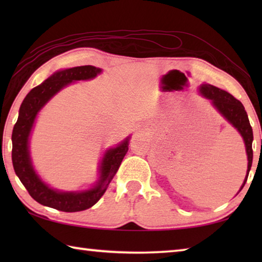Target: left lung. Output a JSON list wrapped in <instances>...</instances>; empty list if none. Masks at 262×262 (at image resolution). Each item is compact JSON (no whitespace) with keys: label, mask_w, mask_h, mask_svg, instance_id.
Instances as JSON below:
<instances>
[{"label":"left lung","mask_w":262,"mask_h":262,"mask_svg":"<svg viewBox=\"0 0 262 262\" xmlns=\"http://www.w3.org/2000/svg\"><path fill=\"white\" fill-rule=\"evenodd\" d=\"M199 92L211 101V105L219 111V113L227 120L230 125L236 128L239 134L242 135L244 143H245L246 155H247V171L245 179L242 185L239 192L243 189L244 185L246 184L248 173H250L252 161H253V150H252V142H253V130L248 121V117L243 104L238 99L234 98L229 92L216 88L211 84L203 83L199 88ZM238 192V193H239ZM237 193V194H238Z\"/></svg>","instance_id":"obj_1"}]
</instances>
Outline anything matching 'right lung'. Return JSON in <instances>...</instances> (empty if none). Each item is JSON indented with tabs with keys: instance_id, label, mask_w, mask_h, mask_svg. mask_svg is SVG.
<instances>
[{
	"instance_id": "right-lung-1",
	"label": "right lung",
	"mask_w": 262,
	"mask_h": 262,
	"mask_svg": "<svg viewBox=\"0 0 262 262\" xmlns=\"http://www.w3.org/2000/svg\"><path fill=\"white\" fill-rule=\"evenodd\" d=\"M100 68L81 66L61 69L53 73L46 81L31 90L19 107L18 119L12 130V165L24 187L35 201L54 209L75 212L89 209L103 196L117 173L123 157L128 151L130 135L104 152L98 167V180L89 189H54L43 181L34 170L30 155V136L35 119L41 108L62 89L77 81H88L101 74Z\"/></svg>"
}]
</instances>
